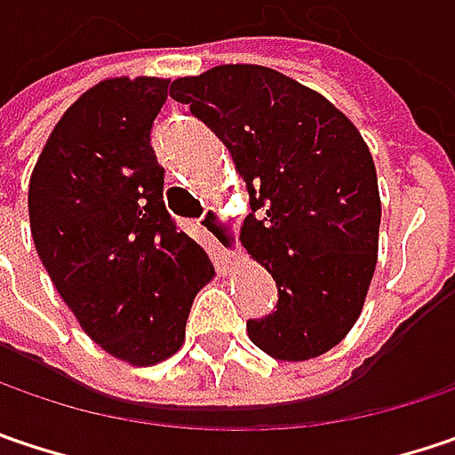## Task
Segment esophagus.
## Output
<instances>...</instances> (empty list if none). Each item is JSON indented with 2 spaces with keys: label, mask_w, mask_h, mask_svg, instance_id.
I'll use <instances>...</instances> for the list:
<instances>
[{
  "label": "esophagus",
  "mask_w": 455,
  "mask_h": 455,
  "mask_svg": "<svg viewBox=\"0 0 455 455\" xmlns=\"http://www.w3.org/2000/svg\"><path fill=\"white\" fill-rule=\"evenodd\" d=\"M201 228L213 239V244L227 254L228 259H236L242 254L239 239H236V227H234V221L227 219L221 211L208 208L201 216Z\"/></svg>",
  "instance_id": "1"
}]
</instances>
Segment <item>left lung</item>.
Wrapping results in <instances>:
<instances>
[{
	"label": "left lung",
	"instance_id": "8db88e82",
	"mask_svg": "<svg viewBox=\"0 0 455 455\" xmlns=\"http://www.w3.org/2000/svg\"><path fill=\"white\" fill-rule=\"evenodd\" d=\"M170 94L247 182L242 244L278 285L275 311L247 322L250 339L278 361L332 350L361 316L379 254V180L358 128L327 97L254 64L174 79Z\"/></svg>",
	"mask_w": 455,
	"mask_h": 455
}]
</instances>
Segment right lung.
Wrapping results in <instances>:
<instances>
[{
  "label": "right lung",
  "mask_w": 455,
  "mask_h": 455,
  "mask_svg": "<svg viewBox=\"0 0 455 455\" xmlns=\"http://www.w3.org/2000/svg\"><path fill=\"white\" fill-rule=\"evenodd\" d=\"M167 79L118 76L82 94L30 174V231L43 267L82 330L110 355L154 365L180 350L216 275L164 208L151 125Z\"/></svg>",
  "instance_id": "1"
}]
</instances>
